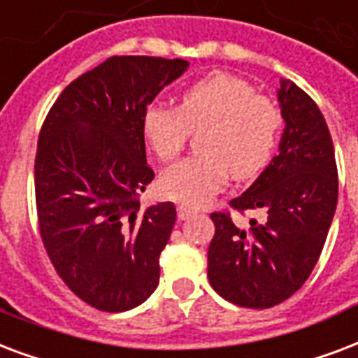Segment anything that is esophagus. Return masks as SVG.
<instances>
[{"mask_svg":"<svg viewBox=\"0 0 358 358\" xmlns=\"http://www.w3.org/2000/svg\"><path fill=\"white\" fill-rule=\"evenodd\" d=\"M178 217L180 220H189L191 215L193 214H197V212H195V210L193 208H189V206H184V204H178Z\"/></svg>","mask_w":358,"mask_h":358,"instance_id":"obj_1","label":"esophagus"}]
</instances>
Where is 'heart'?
<instances>
[{
  "instance_id": "obj_1",
  "label": "heart",
  "mask_w": 358,
  "mask_h": 358,
  "mask_svg": "<svg viewBox=\"0 0 358 358\" xmlns=\"http://www.w3.org/2000/svg\"><path fill=\"white\" fill-rule=\"evenodd\" d=\"M282 118L274 103L252 84L225 73L204 76L180 94L178 108L152 105L143 114V136L161 161L182 152L189 131L201 127L199 150L167 169L163 195L187 206L208 203L229 174L248 180L263 173L274 155Z\"/></svg>"
}]
</instances>
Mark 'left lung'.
<instances>
[{
    "label": "left lung",
    "mask_w": 358,
    "mask_h": 358,
    "mask_svg": "<svg viewBox=\"0 0 358 358\" xmlns=\"http://www.w3.org/2000/svg\"><path fill=\"white\" fill-rule=\"evenodd\" d=\"M278 103L285 122L278 155L240 197L238 212L264 210V222L242 227L231 215H210L208 280L236 306L272 308L299 291L317 263L338 203L331 133L310 95L282 78Z\"/></svg>",
    "instance_id": "obj_1"
}]
</instances>
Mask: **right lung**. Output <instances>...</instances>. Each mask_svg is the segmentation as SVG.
I'll return each mask as SVG.
<instances>
[{
	"label": "right lung",
	"mask_w": 358,
	"mask_h": 358,
	"mask_svg": "<svg viewBox=\"0 0 358 358\" xmlns=\"http://www.w3.org/2000/svg\"><path fill=\"white\" fill-rule=\"evenodd\" d=\"M185 59L113 56L62 92L35 157L43 244L59 278L101 312L136 308L159 283L173 203L141 206L154 180L143 114L187 71Z\"/></svg>",
	"instance_id": "right-lung-1"
}]
</instances>
